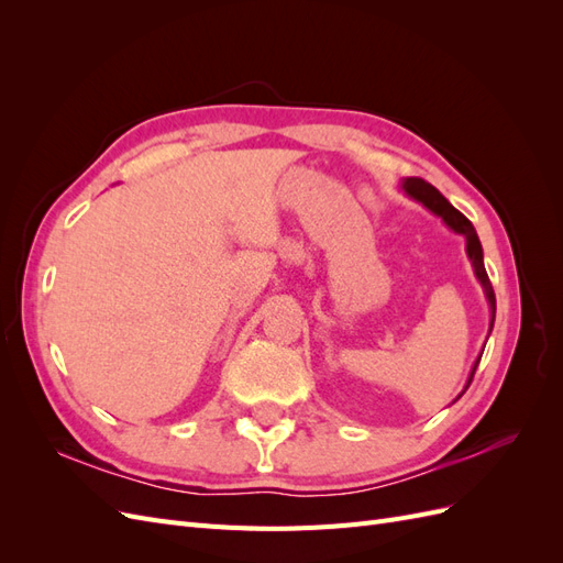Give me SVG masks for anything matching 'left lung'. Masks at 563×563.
Masks as SVG:
<instances>
[{
    "label": "left lung",
    "instance_id": "1",
    "mask_svg": "<svg viewBox=\"0 0 563 563\" xmlns=\"http://www.w3.org/2000/svg\"><path fill=\"white\" fill-rule=\"evenodd\" d=\"M401 187H404V192L408 197H413L416 201L422 203V207H428L432 213H437L441 220H444V223L453 232L465 234L467 255H470V261L474 265L476 277H479V282L484 284V291H486V298H488V305H490V329H493V321H496V294H493V286H490L488 275H486L484 253H482V244H479V236H476V230L472 228L470 220L463 213H460L455 207H451V201L444 195H441L434 185H430L428 180L406 178ZM474 371H476V364H474ZM474 371H472V376H474ZM472 376H470V383H472Z\"/></svg>",
    "mask_w": 563,
    "mask_h": 563
}]
</instances>
